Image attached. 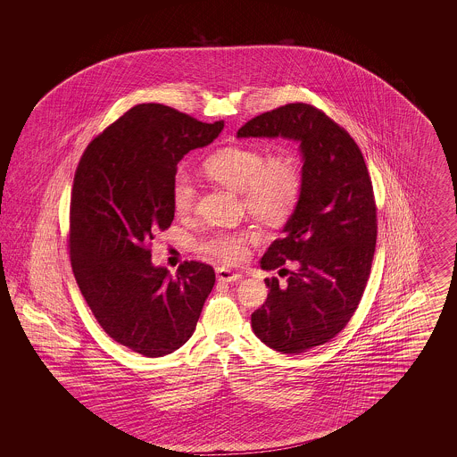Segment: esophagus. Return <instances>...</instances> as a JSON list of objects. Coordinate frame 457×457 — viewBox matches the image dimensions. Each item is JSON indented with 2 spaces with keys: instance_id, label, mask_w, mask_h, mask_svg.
Masks as SVG:
<instances>
[{
  "instance_id": "esophagus-1",
  "label": "esophagus",
  "mask_w": 457,
  "mask_h": 457,
  "mask_svg": "<svg viewBox=\"0 0 457 457\" xmlns=\"http://www.w3.org/2000/svg\"><path fill=\"white\" fill-rule=\"evenodd\" d=\"M216 274H218L219 281H222V283H237V281L241 279L239 272H233V270L226 269V267H218Z\"/></svg>"
}]
</instances>
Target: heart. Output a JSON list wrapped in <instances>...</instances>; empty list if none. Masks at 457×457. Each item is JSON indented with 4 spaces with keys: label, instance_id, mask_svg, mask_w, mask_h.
<instances>
[{
    "label": "heart",
    "instance_id": "b5f03b06",
    "mask_svg": "<svg viewBox=\"0 0 457 457\" xmlns=\"http://www.w3.org/2000/svg\"><path fill=\"white\" fill-rule=\"evenodd\" d=\"M205 170L216 181L241 192L246 212L263 222H279L298 204L303 174L291 151L265 154L259 147L233 145L220 149L205 161ZM195 178L187 168H178L171 179V202L179 216H188L196 205ZM259 235L250 228L214 229L195 241L202 257L237 265L246 259L250 245Z\"/></svg>",
    "mask_w": 457,
    "mask_h": 457
}]
</instances>
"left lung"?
I'll return each instance as SVG.
<instances>
[{
  "mask_svg": "<svg viewBox=\"0 0 457 457\" xmlns=\"http://www.w3.org/2000/svg\"><path fill=\"white\" fill-rule=\"evenodd\" d=\"M300 140L303 188L284 235L262 257L263 270L297 265L286 284L265 278L267 300L252 313L269 348L300 354L348 326L361 302L377 243V204L363 154L322 109L293 103L246 121L238 137Z\"/></svg>",
  "mask_w": 457,
  "mask_h": 457,
  "instance_id": "obj_1",
  "label": "left lung"
}]
</instances>
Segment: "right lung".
<instances>
[{
  "mask_svg": "<svg viewBox=\"0 0 457 457\" xmlns=\"http://www.w3.org/2000/svg\"><path fill=\"white\" fill-rule=\"evenodd\" d=\"M222 129L164 104H137L90 140L75 171L68 229L75 281L109 337L149 358L192 337L216 283L202 262H183L174 278L154 267L151 246L173 222L179 159Z\"/></svg>",
  "mask_w": 457,
  "mask_h": 457,
  "instance_id": "right-lung-1",
  "label": "right lung"
}]
</instances>
